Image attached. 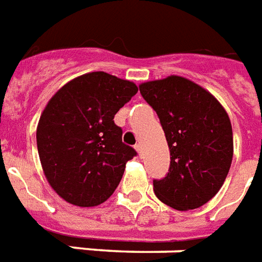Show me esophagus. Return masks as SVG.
Masks as SVG:
<instances>
[{"instance_id": "34e87169", "label": "esophagus", "mask_w": 262, "mask_h": 262, "mask_svg": "<svg viewBox=\"0 0 262 262\" xmlns=\"http://www.w3.org/2000/svg\"><path fill=\"white\" fill-rule=\"evenodd\" d=\"M135 148H136V151L139 152V156L143 157V147H141L140 143H137L136 146H135Z\"/></svg>"}]
</instances>
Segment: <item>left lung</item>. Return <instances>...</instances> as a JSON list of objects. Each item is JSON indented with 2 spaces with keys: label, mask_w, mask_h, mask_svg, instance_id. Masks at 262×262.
I'll list each match as a JSON object with an SVG mask.
<instances>
[{
  "label": "left lung",
  "mask_w": 262,
  "mask_h": 262,
  "mask_svg": "<svg viewBox=\"0 0 262 262\" xmlns=\"http://www.w3.org/2000/svg\"><path fill=\"white\" fill-rule=\"evenodd\" d=\"M139 89L160 118L170 152L165 178L152 180L154 193L175 210L199 208L218 193L229 172V116L212 94L185 77L169 76Z\"/></svg>",
  "instance_id": "obj_1"
}]
</instances>
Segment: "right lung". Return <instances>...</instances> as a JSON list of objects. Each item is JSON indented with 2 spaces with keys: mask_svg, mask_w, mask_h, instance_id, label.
<instances>
[{
  "mask_svg": "<svg viewBox=\"0 0 262 262\" xmlns=\"http://www.w3.org/2000/svg\"><path fill=\"white\" fill-rule=\"evenodd\" d=\"M137 90L129 80L92 72L48 101L38 121L37 150L48 183L65 201L94 207L115 191L137 152L122 141L114 116Z\"/></svg>",
  "mask_w": 262,
  "mask_h": 262,
  "instance_id": "obj_1",
  "label": "right lung"
}]
</instances>
